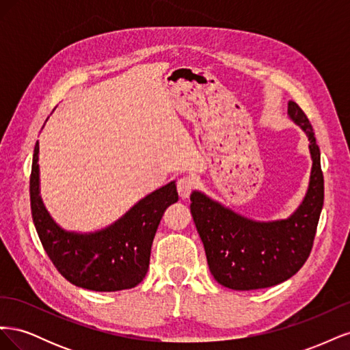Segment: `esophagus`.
Here are the masks:
<instances>
[{
	"mask_svg": "<svg viewBox=\"0 0 350 350\" xmlns=\"http://www.w3.org/2000/svg\"><path fill=\"white\" fill-rule=\"evenodd\" d=\"M196 187L194 179L191 176H184V178H179L178 183H176V189H178V194L183 200L188 198L189 194L193 193V189Z\"/></svg>",
	"mask_w": 350,
	"mask_h": 350,
	"instance_id": "1",
	"label": "esophagus"
}]
</instances>
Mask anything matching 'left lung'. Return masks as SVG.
I'll use <instances>...</instances> for the list:
<instances>
[{"label":"left lung","instance_id":"left-lung-1","mask_svg":"<svg viewBox=\"0 0 350 350\" xmlns=\"http://www.w3.org/2000/svg\"><path fill=\"white\" fill-rule=\"evenodd\" d=\"M288 113L308 137L312 157L308 191L291 217L256 221L200 191L189 197L210 273L225 288L252 291L279 284L298 273L311 254L324 203L320 147L299 105L291 100Z\"/></svg>","mask_w":350,"mask_h":350}]
</instances>
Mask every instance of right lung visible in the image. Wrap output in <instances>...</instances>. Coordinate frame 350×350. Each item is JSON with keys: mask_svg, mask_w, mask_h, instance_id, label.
<instances>
[{"mask_svg": "<svg viewBox=\"0 0 350 350\" xmlns=\"http://www.w3.org/2000/svg\"><path fill=\"white\" fill-rule=\"evenodd\" d=\"M39 142L30 174V208L49 260L70 283L96 292H116L139 284L150 262L153 238L165 210L176 203L175 181L142 198L113 225L93 234L61 229L39 196Z\"/></svg>", "mask_w": 350, "mask_h": 350, "instance_id": "right-lung-1", "label": "right lung"}]
</instances>
